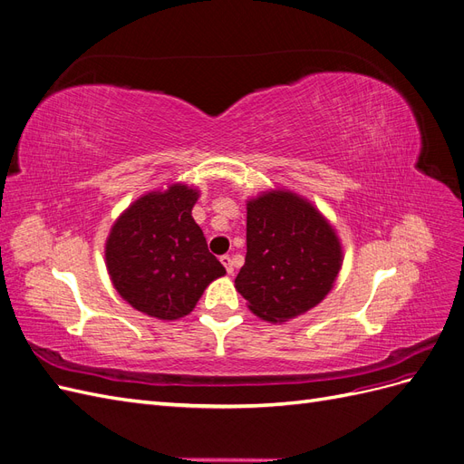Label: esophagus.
<instances>
[{"instance_id": "esophagus-1", "label": "esophagus", "mask_w": 464, "mask_h": 464, "mask_svg": "<svg viewBox=\"0 0 464 464\" xmlns=\"http://www.w3.org/2000/svg\"><path fill=\"white\" fill-rule=\"evenodd\" d=\"M220 263L224 265V269H227L228 275L234 273V265H232V257H230V256H222V257H220Z\"/></svg>"}]
</instances>
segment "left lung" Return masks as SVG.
Returning a JSON list of instances; mask_svg holds the SVG:
<instances>
[{
	"instance_id": "obj_1",
	"label": "left lung",
	"mask_w": 464,
	"mask_h": 464,
	"mask_svg": "<svg viewBox=\"0 0 464 464\" xmlns=\"http://www.w3.org/2000/svg\"><path fill=\"white\" fill-rule=\"evenodd\" d=\"M247 254L236 288L249 310L286 321L312 310L333 288L343 249L319 210L290 191L247 203Z\"/></svg>"
}]
</instances>
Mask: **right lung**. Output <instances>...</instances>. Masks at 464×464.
I'll return each instance as SVG.
<instances>
[{"mask_svg":"<svg viewBox=\"0 0 464 464\" xmlns=\"http://www.w3.org/2000/svg\"><path fill=\"white\" fill-rule=\"evenodd\" d=\"M198 198L181 184L147 193L111 227L106 266L120 296L135 310L159 319L184 317L227 273L191 217Z\"/></svg>","mask_w":464,"mask_h":464,"instance_id":"right-lung-1","label":"right lung"}]
</instances>
